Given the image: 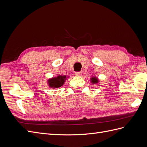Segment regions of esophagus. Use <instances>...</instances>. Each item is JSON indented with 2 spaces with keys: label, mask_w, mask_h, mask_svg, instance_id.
Listing matches in <instances>:
<instances>
[{
  "label": "esophagus",
  "mask_w": 147,
  "mask_h": 147,
  "mask_svg": "<svg viewBox=\"0 0 147 147\" xmlns=\"http://www.w3.org/2000/svg\"><path fill=\"white\" fill-rule=\"evenodd\" d=\"M82 74V72H75V75H76V76H77V77L81 76Z\"/></svg>",
  "instance_id": "1"
}]
</instances>
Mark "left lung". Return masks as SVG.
<instances>
[{
  "instance_id": "1",
  "label": "left lung",
  "mask_w": 147,
  "mask_h": 147,
  "mask_svg": "<svg viewBox=\"0 0 147 147\" xmlns=\"http://www.w3.org/2000/svg\"><path fill=\"white\" fill-rule=\"evenodd\" d=\"M91 82L92 84H96V83L99 82L98 78H97L95 77H93L91 78Z\"/></svg>"
}]
</instances>
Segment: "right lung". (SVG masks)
Here are the masks:
<instances>
[{
    "label": "right lung",
    "mask_w": 147,
    "mask_h": 147,
    "mask_svg": "<svg viewBox=\"0 0 147 147\" xmlns=\"http://www.w3.org/2000/svg\"><path fill=\"white\" fill-rule=\"evenodd\" d=\"M69 77H67L66 75H57L56 77H53L48 80V86L51 88L55 89L57 88L61 87L63 85L64 82Z\"/></svg>",
    "instance_id": "add662e5"
}]
</instances>
